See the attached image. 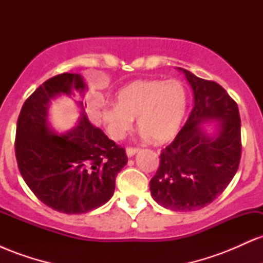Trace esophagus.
<instances>
[{
    "label": "esophagus",
    "mask_w": 263,
    "mask_h": 263,
    "mask_svg": "<svg viewBox=\"0 0 263 263\" xmlns=\"http://www.w3.org/2000/svg\"><path fill=\"white\" fill-rule=\"evenodd\" d=\"M138 151H140V148H134V147H127L126 148V153H127L128 157H134L136 153H138Z\"/></svg>",
    "instance_id": "esophagus-1"
}]
</instances>
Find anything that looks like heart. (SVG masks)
Returning <instances> with one entry per match:
<instances>
[{"label": "heart", "mask_w": 263, "mask_h": 263, "mask_svg": "<svg viewBox=\"0 0 263 263\" xmlns=\"http://www.w3.org/2000/svg\"><path fill=\"white\" fill-rule=\"evenodd\" d=\"M186 106L188 95L179 80H136L117 92L116 104L102 107L101 119L114 138H121L137 117L143 136L167 143L179 132Z\"/></svg>", "instance_id": "obj_1"}]
</instances>
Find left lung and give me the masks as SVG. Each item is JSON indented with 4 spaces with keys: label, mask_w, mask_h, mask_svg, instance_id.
<instances>
[{
    "label": "left lung",
    "mask_w": 263,
    "mask_h": 263,
    "mask_svg": "<svg viewBox=\"0 0 263 263\" xmlns=\"http://www.w3.org/2000/svg\"><path fill=\"white\" fill-rule=\"evenodd\" d=\"M194 93V107L185 125L161 153L151 179L152 198L174 211H194L221 194L236 174L241 158V120L237 104L218 83L195 77L185 69ZM217 121L208 135L201 125Z\"/></svg>",
    "instance_id": "1"
}]
</instances>
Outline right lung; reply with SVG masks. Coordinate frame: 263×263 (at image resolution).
I'll use <instances>...</instances> for the list:
<instances>
[{
  "instance_id": "1",
  "label": "right lung",
  "mask_w": 263,
  "mask_h": 263,
  "mask_svg": "<svg viewBox=\"0 0 263 263\" xmlns=\"http://www.w3.org/2000/svg\"><path fill=\"white\" fill-rule=\"evenodd\" d=\"M80 74L50 78L27 99L16 131V158L23 179L42 203L65 214H84L110 200L115 180L127 163L122 147L87 120L83 101L79 122L65 134H54L48 122L52 100L75 91L84 96Z\"/></svg>"
}]
</instances>
